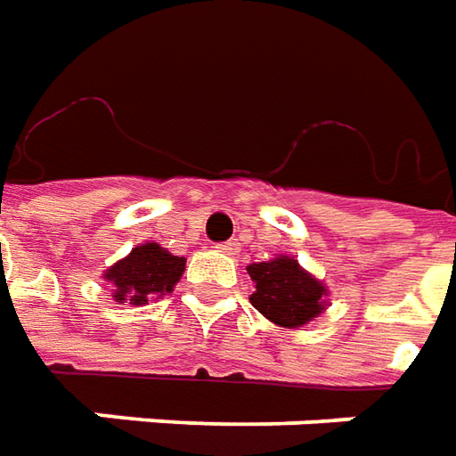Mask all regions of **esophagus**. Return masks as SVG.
Returning a JSON list of instances; mask_svg holds the SVG:
<instances>
[{
  "mask_svg": "<svg viewBox=\"0 0 456 456\" xmlns=\"http://www.w3.org/2000/svg\"><path fill=\"white\" fill-rule=\"evenodd\" d=\"M218 250H221L223 255H238V243H235V240H231V243H221L218 245Z\"/></svg>",
  "mask_w": 456,
  "mask_h": 456,
  "instance_id": "1",
  "label": "esophagus"
}]
</instances>
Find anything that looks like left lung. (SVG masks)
Listing matches in <instances>:
<instances>
[{
  "label": "left lung",
  "instance_id": "obj_1",
  "mask_svg": "<svg viewBox=\"0 0 456 456\" xmlns=\"http://www.w3.org/2000/svg\"><path fill=\"white\" fill-rule=\"evenodd\" d=\"M248 274L255 287L250 305L277 326L299 329L314 322L329 306L324 282L306 273L292 255H277L273 260L248 265Z\"/></svg>",
  "mask_w": 456,
  "mask_h": 456
}]
</instances>
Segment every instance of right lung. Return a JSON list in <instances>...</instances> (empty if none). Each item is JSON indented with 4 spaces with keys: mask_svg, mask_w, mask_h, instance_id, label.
Masks as SVG:
<instances>
[{
    "mask_svg": "<svg viewBox=\"0 0 456 456\" xmlns=\"http://www.w3.org/2000/svg\"><path fill=\"white\" fill-rule=\"evenodd\" d=\"M186 270V257L171 255L159 243H140L130 255L110 265L102 273L105 282L112 287V299L118 305L142 306L174 292L176 282Z\"/></svg>",
    "mask_w": 456,
    "mask_h": 456,
    "instance_id": "1",
    "label": "right lung"
}]
</instances>
